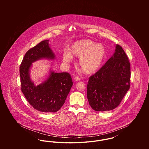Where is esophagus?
Segmentation results:
<instances>
[{
	"label": "esophagus",
	"mask_w": 149,
	"mask_h": 149,
	"mask_svg": "<svg viewBox=\"0 0 149 149\" xmlns=\"http://www.w3.org/2000/svg\"><path fill=\"white\" fill-rule=\"evenodd\" d=\"M74 80H75V81H80V78H79V77H75L74 78Z\"/></svg>",
	"instance_id": "1"
}]
</instances>
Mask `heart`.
<instances>
[{
    "label": "heart",
    "instance_id": "obj_1",
    "mask_svg": "<svg viewBox=\"0 0 149 149\" xmlns=\"http://www.w3.org/2000/svg\"><path fill=\"white\" fill-rule=\"evenodd\" d=\"M72 55L79 57V66L86 74H91L98 70L101 66L106 55L103 45L97 44L89 40L78 41L74 43L70 49V52L65 51L63 60L65 63H70Z\"/></svg>",
    "mask_w": 149,
    "mask_h": 149
}]
</instances>
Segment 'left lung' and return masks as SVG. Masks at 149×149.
<instances>
[{"label": "left lung", "mask_w": 149, "mask_h": 149, "mask_svg": "<svg viewBox=\"0 0 149 149\" xmlns=\"http://www.w3.org/2000/svg\"><path fill=\"white\" fill-rule=\"evenodd\" d=\"M130 78L127 55L117 45L113 56L89 79L87 98L93 109L111 111L118 106L130 89Z\"/></svg>", "instance_id": "1"}]
</instances>
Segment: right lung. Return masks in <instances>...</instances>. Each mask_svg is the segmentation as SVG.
<instances>
[{"instance_id":"obj_1","label":"right lung","mask_w":149,"mask_h":149,"mask_svg":"<svg viewBox=\"0 0 149 149\" xmlns=\"http://www.w3.org/2000/svg\"><path fill=\"white\" fill-rule=\"evenodd\" d=\"M49 40H44L26 53L19 68L21 91L30 105L42 112H56L65 102L72 85V78L68 72L51 71L44 82L35 85L29 75L32 63L41 58L54 59Z\"/></svg>"}]
</instances>
